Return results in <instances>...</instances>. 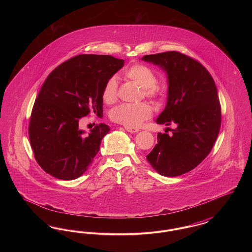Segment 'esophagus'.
Masks as SVG:
<instances>
[{
  "instance_id": "esophagus-1",
  "label": "esophagus",
  "mask_w": 252,
  "mask_h": 252,
  "mask_svg": "<svg viewBox=\"0 0 252 252\" xmlns=\"http://www.w3.org/2000/svg\"><path fill=\"white\" fill-rule=\"evenodd\" d=\"M126 128V130L127 132H130V133H137V132L140 131L138 128H136V127H130V126H126L125 127Z\"/></svg>"
}]
</instances>
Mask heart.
Returning <instances> with one entry per match:
<instances>
[{"label":"heart","instance_id":"obj_1","mask_svg":"<svg viewBox=\"0 0 252 252\" xmlns=\"http://www.w3.org/2000/svg\"><path fill=\"white\" fill-rule=\"evenodd\" d=\"M126 77L144 89V95L150 98L157 96L156 85L158 77L155 72L143 64H136L125 72ZM105 103L112 104L117 98V80L115 77L109 78L102 93ZM152 115V108L148 103L122 104L113 108L110 112V119L126 126H139L144 120Z\"/></svg>","mask_w":252,"mask_h":252}]
</instances>
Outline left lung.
<instances>
[{"mask_svg": "<svg viewBox=\"0 0 252 252\" xmlns=\"http://www.w3.org/2000/svg\"><path fill=\"white\" fill-rule=\"evenodd\" d=\"M142 60L166 72L167 103L156 122L176 126L171 135L158 134V144L146 158L159 175L178 177L196 167L216 143L221 126L216 83L199 62L179 52L147 55Z\"/></svg>", "mask_w": 252, "mask_h": 252, "instance_id": "obj_1", "label": "left lung"}]
</instances>
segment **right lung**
<instances>
[{
    "label": "right lung",
    "instance_id": "1",
    "mask_svg": "<svg viewBox=\"0 0 252 252\" xmlns=\"http://www.w3.org/2000/svg\"><path fill=\"white\" fill-rule=\"evenodd\" d=\"M125 60L105 55H79L51 72L36 97L29 123L35 158L46 173L59 180H75L94 160L106 124L86 133L79 122L89 113L103 114L102 93Z\"/></svg>",
    "mask_w": 252,
    "mask_h": 252
}]
</instances>
